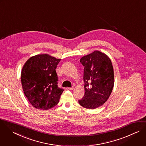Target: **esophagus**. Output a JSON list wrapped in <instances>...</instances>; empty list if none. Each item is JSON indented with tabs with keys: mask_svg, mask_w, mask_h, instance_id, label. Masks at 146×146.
<instances>
[{
	"mask_svg": "<svg viewBox=\"0 0 146 146\" xmlns=\"http://www.w3.org/2000/svg\"><path fill=\"white\" fill-rule=\"evenodd\" d=\"M66 89L67 90H72L74 89V87H67Z\"/></svg>",
	"mask_w": 146,
	"mask_h": 146,
	"instance_id": "esophagus-1",
	"label": "esophagus"
}]
</instances>
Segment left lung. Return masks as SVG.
Wrapping results in <instances>:
<instances>
[{"instance_id":"obj_1","label":"left lung","mask_w":146,"mask_h":146,"mask_svg":"<svg viewBox=\"0 0 146 146\" xmlns=\"http://www.w3.org/2000/svg\"><path fill=\"white\" fill-rule=\"evenodd\" d=\"M84 67V95L79 103L87 109L102 106L109 98L114 85L113 66L109 57L99 51L84 56L80 60Z\"/></svg>"}]
</instances>
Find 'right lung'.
Returning a JSON list of instances; mask_svg holds the SVG:
<instances>
[{
    "mask_svg": "<svg viewBox=\"0 0 146 146\" xmlns=\"http://www.w3.org/2000/svg\"><path fill=\"white\" fill-rule=\"evenodd\" d=\"M60 59L48 54H39L29 58L21 72V82L25 96L37 109L47 110L59 102L63 89L58 86L56 72Z\"/></svg>",
    "mask_w": 146,
    "mask_h": 146,
    "instance_id": "1",
    "label": "right lung"
}]
</instances>
